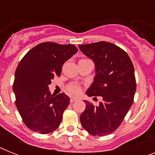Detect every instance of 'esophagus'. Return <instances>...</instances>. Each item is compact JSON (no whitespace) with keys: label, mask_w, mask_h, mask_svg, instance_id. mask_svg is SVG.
Segmentation results:
<instances>
[{"label":"esophagus","mask_w":155,"mask_h":155,"mask_svg":"<svg viewBox=\"0 0 155 155\" xmlns=\"http://www.w3.org/2000/svg\"><path fill=\"white\" fill-rule=\"evenodd\" d=\"M77 100H78L77 97H71L70 101H71V103H72V102H74V101H77Z\"/></svg>","instance_id":"34e87169"}]
</instances>
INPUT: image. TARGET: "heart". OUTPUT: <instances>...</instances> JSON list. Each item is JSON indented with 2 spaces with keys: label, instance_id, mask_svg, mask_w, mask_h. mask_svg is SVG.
Listing matches in <instances>:
<instances>
[{
  "label": "heart",
  "instance_id": "obj_1",
  "mask_svg": "<svg viewBox=\"0 0 155 155\" xmlns=\"http://www.w3.org/2000/svg\"><path fill=\"white\" fill-rule=\"evenodd\" d=\"M67 90H68V92L69 93H71V94H78L81 91V87L77 84H69L68 86Z\"/></svg>",
  "mask_w": 155,
  "mask_h": 155
}]
</instances>
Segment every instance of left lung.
<instances>
[{"label": "left lung", "instance_id": "left-lung-1", "mask_svg": "<svg viewBox=\"0 0 155 155\" xmlns=\"http://www.w3.org/2000/svg\"><path fill=\"white\" fill-rule=\"evenodd\" d=\"M79 48L95 63L96 75L86 94L103 99L98 106L85 101L80 122L93 136L110 134L121 124L134 102L136 80L132 61L125 51L108 42L79 45Z\"/></svg>", "mask_w": 155, "mask_h": 155}]
</instances>
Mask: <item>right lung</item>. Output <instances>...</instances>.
<instances>
[{"instance_id": "1", "label": "right lung", "mask_w": 155, "mask_h": 155, "mask_svg": "<svg viewBox=\"0 0 155 155\" xmlns=\"http://www.w3.org/2000/svg\"><path fill=\"white\" fill-rule=\"evenodd\" d=\"M78 49L73 44L42 42L27 52L15 71L13 91L16 106L25 125L42 134L58 129L70 103L65 93L51 94L49 86L62 67Z\"/></svg>"}]
</instances>
